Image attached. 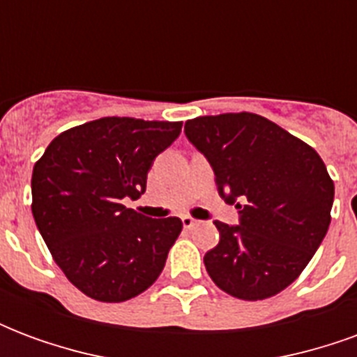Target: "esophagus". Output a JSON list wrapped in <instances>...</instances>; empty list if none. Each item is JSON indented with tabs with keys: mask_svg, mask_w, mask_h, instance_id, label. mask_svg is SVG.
I'll return each instance as SVG.
<instances>
[{
	"mask_svg": "<svg viewBox=\"0 0 357 357\" xmlns=\"http://www.w3.org/2000/svg\"><path fill=\"white\" fill-rule=\"evenodd\" d=\"M181 224H183V227H185V229H193L195 225L199 224V222H197V220L191 216H181Z\"/></svg>",
	"mask_w": 357,
	"mask_h": 357,
	"instance_id": "34e87169",
	"label": "esophagus"
}]
</instances>
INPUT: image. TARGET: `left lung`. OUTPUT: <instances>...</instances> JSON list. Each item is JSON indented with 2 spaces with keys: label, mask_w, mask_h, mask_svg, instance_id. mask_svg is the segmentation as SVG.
<instances>
[{
  "label": "left lung",
  "mask_w": 357,
  "mask_h": 357,
  "mask_svg": "<svg viewBox=\"0 0 357 357\" xmlns=\"http://www.w3.org/2000/svg\"><path fill=\"white\" fill-rule=\"evenodd\" d=\"M206 156L218 193L239 225L214 222L220 243L204 255L212 281L235 298L264 300L304 271L331 224L335 183L307 143L252 112L185 122Z\"/></svg>",
  "instance_id": "obj_1"
}]
</instances>
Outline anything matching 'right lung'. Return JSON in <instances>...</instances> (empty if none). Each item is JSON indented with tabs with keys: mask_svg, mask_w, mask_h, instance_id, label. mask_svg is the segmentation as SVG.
Here are the masks:
<instances>
[{
	"mask_svg": "<svg viewBox=\"0 0 357 357\" xmlns=\"http://www.w3.org/2000/svg\"><path fill=\"white\" fill-rule=\"evenodd\" d=\"M181 122L107 116L59 133L34 164L32 214L53 260L89 298L124 302L147 291L181 233L179 218L126 208Z\"/></svg>",
	"mask_w": 357,
	"mask_h": 357,
	"instance_id": "1",
	"label": "right lung"
}]
</instances>
